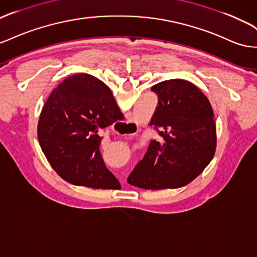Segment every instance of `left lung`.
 Instances as JSON below:
<instances>
[{
  "mask_svg": "<svg viewBox=\"0 0 257 257\" xmlns=\"http://www.w3.org/2000/svg\"><path fill=\"white\" fill-rule=\"evenodd\" d=\"M159 96L149 125L160 127L162 142L152 141L127 178L142 189H175L191 183L212 161L216 125L206 96L189 81L172 79L151 87Z\"/></svg>",
  "mask_w": 257,
  "mask_h": 257,
  "instance_id": "left-lung-1",
  "label": "left lung"
}]
</instances>
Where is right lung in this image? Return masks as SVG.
I'll return each instance as SVG.
<instances>
[{"label": "right lung", "instance_id": "add662e5", "mask_svg": "<svg viewBox=\"0 0 257 257\" xmlns=\"http://www.w3.org/2000/svg\"><path fill=\"white\" fill-rule=\"evenodd\" d=\"M121 115L105 83L87 73L73 74L54 89L42 108L38 123L41 149L66 182L115 189L120 183L103 163L98 132Z\"/></svg>", "mask_w": 257, "mask_h": 257}]
</instances>
